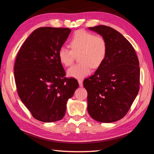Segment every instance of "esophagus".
I'll list each match as a JSON object with an SVG mask.
<instances>
[{"label":"esophagus","mask_w":154,"mask_h":154,"mask_svg":"<svg viewBox=\"0 0 154 154\" xmlns=\"http://www.w3.org/2000/svg\"><path fill=\"white\" fill-rule=\"evenodd\" d=\"M78 82H79V85L80 87H83V82L82 79H79L78 80Z\"/></svg>","instance_id":"1"}]
</instances>
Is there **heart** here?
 I'll return each mask as SVG.
<instances>
[{
	"mask_svg": "<svg viewBox=\"0 0 154 154\" xmlns=\"http://www.w3.org/2000/svg\"><path fill=\"white\" fill-rule=\"evenodd\" d=\"M71 50L65 46L58 50L60 62L65 66L73 63L78 56L79 63L69 68V77L82 79L90 74L91 68L97 69L102 65L107 54V43L104 37L79 30L75 32L69 43Z\"/></svg>",
	"mask_w": 154,
	"mask_h": 154,
	"instance_id": "b5f03b06",
	"label": "heart"
}]
</instances>
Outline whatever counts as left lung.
I'll list each match as a JSON object with an SVG mask.
<instances>
[{
	"label": "left lung",
	"instance_id": "left-lung-1",
	"mask_svg": "<svg viewBox=\"0 0 154 154\" xmlns=\"http://www.w3.org/2000/svg\"><path fill=\"white\" fill-rule=\"evenodd\" d=\"M107 43V54L95 73L83 81L88 91V111L100 122H113L127 114L139 90L140 69L135 49L110 27H89Z\"/></svg>",
	"mask_w": 154,
	"mask_h": 154
}]
</instances>
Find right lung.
Returning a JSON list of instances; mask_svg holds the SVG:
<instances>
[{
	"label": "right lung",
	"instance_id": "obj_1",
	"mask_svg": "<svg viewBox=\"0 0 154 154\" xmlns=\"http://www.w3.org/2000/svg\"><path fill=\"white\" fill-rule=\"evenodd\" d=\"M71 29L42 27L24 42L17 56L14 75L22 102L33 118L44 122L65 116L68 99L79 88L74 78H66L58 52Z\"/></svg>",
	"mask_w": 154,
	"mask_h": 154
}]
</instances>
